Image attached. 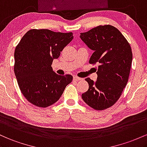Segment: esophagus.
Instances as JSON below:
<instances>
[{
  "instance_id": "34e87169",
  "label": "esophagus",
  "mask_w": 147,
  "mask_h": 147,
  "mask_svg": "<svg viewBox=\"0 0 147 147\" xmlns=\"http://www.w3.org/2000/svg\"><path fill=\"white\" fill-rule=\"evenodd\" d=\"M74 80H76V81H79V80H82V78H79V77H77V76H74Z\"/></svg>"
}]
</instances>
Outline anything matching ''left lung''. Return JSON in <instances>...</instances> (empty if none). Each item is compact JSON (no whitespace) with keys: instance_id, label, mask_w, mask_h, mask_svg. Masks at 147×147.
<instances>
[{"instance_id":"1","label":"left lung","mask_w":147,"mask_h":147,"mask_svg":"<svg viewBox=\"0 0 147 147\" xmlns=\"http://www.w3.org/2000/svg\"><path fill=\"white\" fill-rule=\"evenodd\" d=\"M80 37L94 51L89 62L99 64L96 80L85 79L89 89L82 98L94 109H107L117 101L128 82L133 59L131 46L110 25L97 26L80 33Z\"/></svg>"}]
</instances>
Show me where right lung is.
<instances>
[{
    "mask_svg": "<svg viewBox=\"0 0 147 147\" xmlns=\"http://www.w3.org/2000/svg\"><path fill=\"white\" fill-rule=\"evenodd\" d=\"M73 37L72 32L32 29L21 39L14 51V74L23 95L30 103L50 106L72 81L71 75H58L51 65Z\"/></svg>",
    "mask_w": 147,
    "mask_h": 147,
    "instance_id": "obj_1",
    "label": "right lung"
}]
</instances>
